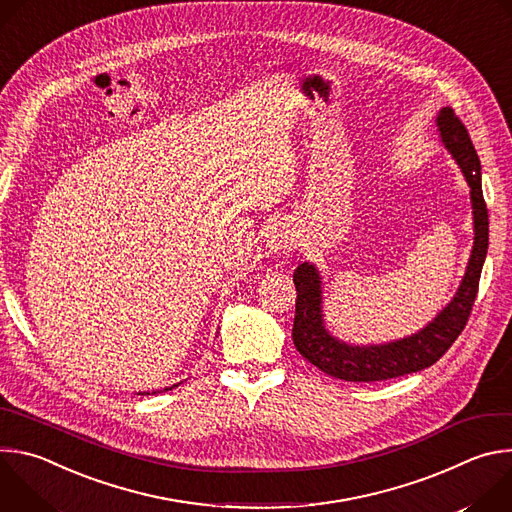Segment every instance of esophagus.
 <instances>
[{
    "label": "esophagus",
    "mask_w": 512,
    "mask_h": 512,
    "mask_svg": "<svg viewBox=\"0 0 512 512\" xmlns=\"http://www.w3.org/2000/svg\"><path fill=\"white\" fill-rule=\"evenodd\" d=\"M267 239H269L271 251L287 253V251H291V247H294V239H291V235L285 227H273Z\"/></svg>",
    "instance_id": "1"
}]
</instances>
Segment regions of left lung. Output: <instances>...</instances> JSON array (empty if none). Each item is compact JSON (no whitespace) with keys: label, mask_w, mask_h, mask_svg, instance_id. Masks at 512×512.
Returning a JSON list of instances; mask_svg holds the SVG:
<instances>
[{"label":"left lung","mask_w":512,"mask_h":512,"mask_svg":"<svg viewBox=\"0 0 512 512\" xmlns=\"http://www.w3.org/2000/svg\"><path fill=\"white\" fill-rule=\"evenodd\" d=\"M442 141L462 168L470 184L474 206V249L456 298L437 314L421 332L403 340L381 346H350L332 338L322 322V287L314 265L302 263L294 273L298 291L296 318L291 338L300 354L326 375L350 383H373L405 377L431 367L456 342L468 324L482 265L488 249V208L482 194L480 160L462 119L452 107H444L437 115Z\"/></svg>","instance_id":"left-lung-1"}]
</instances>
